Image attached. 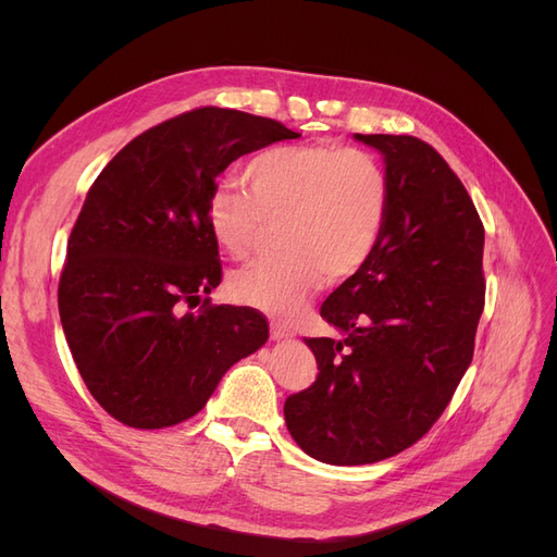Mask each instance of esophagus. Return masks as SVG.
<instances>
[{
	"label": "esophagus",
	"mask_w": 557,
	"mask_h": 557,
	"mask_svg": "<svg viewBox=\"0 0 557 557\" xmlns=\"http://www.w3.org/2000/svg\"><path fill=\"white\" fill-rule=\"evenodd\" d=\"M272 339L274 342H283V339H293V330L283 327V325H272Z\"/></svg>",
	"instance_id": "esophagus-1"
}]
</instances>
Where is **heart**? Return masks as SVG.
Masks as SVG:
<instances>
[{"instance_id":"heart-1","label":"heart","mask_w":557,"mask_h":557,"mask_svg":"<svg viewBox=\"0 0 557 557\" xmlns=\"http://www.w3.org/2000/svg\"><path fill=\"white\" fill-rule=\"evenodd\" d=\"M248 190L218 183L207 201L213 239L248 260L278 225L283 256L242 269L230 281L246 307L290 320L327 281H344L374 256L391 213V181L360 148L336 144L264 150L246 166Z\"/></svg>"}]
</instances>
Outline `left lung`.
<instances>
[{
    "label": "left lung",
    "instance_id": "obj_1",
    "mask_svg": "<svg viewBox=\"0 0 557 557\" xmlns=\"http://www.w3.org/2000/svg\"><path fill=\"white\" fill-rule=\"evenodd\" d=\"M376 148L391 213L374 256L320 307L344 339H305L311 387L285 399L297 446L327 465H369L413 446L465 376L485 305L483 223L446 160L409 134Z\"/></svg>",
    "mask_w": 557,
    "mask_h": 557
}]
</instances>
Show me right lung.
<instances>
[{"label":"right lung","instance_id":"1","mask_svg":"<svg viewBox=\"0 0 557 557\" xmlns=\"http://www.w3.org/2000/svg\"><path fill=\"white\" fill-rule=\"evenodd\" d=\"M297 137L272 117L201 107L139 134L90 185L58 307L81 379L123 425L193 418L227 369L267 342L260 311L200 299L223 278L207 201L234 160Z\"/></svg>","mask_w":557,"mask_h":557}]
</instances>
